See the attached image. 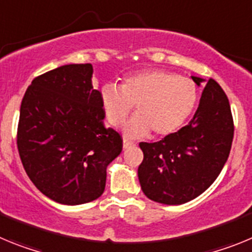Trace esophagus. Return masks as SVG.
I'll list each match as a JSON object with an SVG mask.
<instances>
[{"label": "esophagus", "mask_w": 252, "mask_h": 252, "mask_svg": "<svg viewBox=\"0 0 252 252\" xmlns=\"http://www.w3.org/2000/svg\"><path fill=\"white\" fill-rule=\"evenodd\" d=\"M132 146H133L132 142L128 141V140H126V139H124V149H125V150H127V149L132 148Z\"/></svg>", "instance_id": "1"}]
</instances>
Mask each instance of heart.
Instances as JSON below:
<instances>
[{
    "mask_svg": "<svg viewBox=\"0 0 252 252\" xmlns=\"http://www.w3.org/2000/svg\"><path fill=\"white\" fill-rule=\"evenodd\" d=\"M197 86L188 78L165 70H144L126 78L121 87L106 84L101 104L107 121L119 126L135 106L136 116L124 126L125 136L140 139L153 132L164 137L177 132L194 111Z\"/></svg>",
    "mask_w": 252,
    "mask_h": 252,
    "instance_id": "1",
    "label": "heart"
}]
</instances>
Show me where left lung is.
Returning <instances> with one entry per match:
<instances>
[{
  "mask_svg": "<svg viewBox=\"0 0 252 252\" xmlns=\"http://www.w3.org/2000/svg\"><path fill=\"white\" fill-rule=\"evenodd\" d=\"M192 79L206 87L189 124L158 142H140L144 153L137 170L140 186L158 203L177 206L201 195L230 155L233 120L226 93L213 79Z\"/></svg>",
  "mask_w": 252,
  "mask_h": 252,
  "instance_id": "obj_1",
  "label": "left lung"
}]
</instances>
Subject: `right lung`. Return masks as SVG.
Instances as JSON below:
<instances>
[{"instance_id": "add662e5", "label": "right lung", "mask_w": 252, "mask_h": 252, "mask_svg": "<svg viewBox=\"0 0 252 252\" xmlns=\"http://www.w3.org/2000/svg\"><path fill=\"white\" fill-rule=\"evenodd\" d=\"M92 64L59 66L31 82L20 108L17 148L26 174L58 203L77 206L101 197L107 166L122 139L103 124Z\"/></svg>"}]
</instances>
